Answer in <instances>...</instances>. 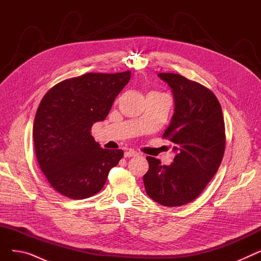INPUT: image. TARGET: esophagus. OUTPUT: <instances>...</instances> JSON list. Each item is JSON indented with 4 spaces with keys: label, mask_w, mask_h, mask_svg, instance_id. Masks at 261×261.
Masks as SVG:
<instances>
[{
    "label": "esophagus",
    "mask_w": 261,
    "mask_h": 261,
    "mask_svg": "<svg viewBox=\"0 0 261 261\" xmlns=\"http://www.w3.org/2000/svg\"><path fill=\"white\" fill-rule=\"evenodd\" d=\"M139 153L134 151V150H128L125 152V158H132V156H138Z\"/></svg>",
    "instance_id": "obj_1"
}]
</instances>
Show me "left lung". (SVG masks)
<instances>
[{
	"instance_id": "1",
	"label": "left lung",
	"mask_w": 261,
	"mask_h": 261,
	"mask_svg": "<svg viewBox=\"0 0 261 261\" xmlns=\"http://www.w3.org/2000/svg\"><path fill=\"white\" fill-rule=\"evenodd\" d=\"M174 97V113L163 138L176 153L169 166L147 156L149 170L143 176L147 195L175 207L194 201L206 187L222 162L225 128L222 109L215 94L180 74L160 73Z\"/></svg>"
}]
</instances>
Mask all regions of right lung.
Instances as JSON below:
<instances>
[{
	"label": "right lung",
	"mask_w": 261,
	"mask_h": 261,
	"mask_svg": "<svg viewBox=\"0 0 261 261\" xmlns=\"http://www.w3.org/2000/svg\"><path fill=\"white\" fill-rule=\"evenodd\" d=\"M130 78V71L88 73L59 82L41 100L33 130L36 156L62 196L82 200L96 195L123 156L121 149L100 148L91 128L106 119Z\"/></svg>",
	"instance_id": "add662e5"
}]
</instances>
